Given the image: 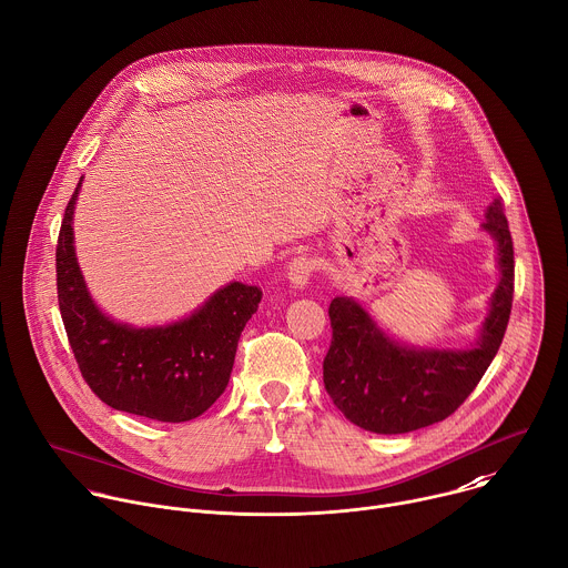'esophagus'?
<instances>
[{"instance_id":"34e87169","label":"esophagus","mask_w":568,"mask_h":568,"mask_svg":"<svg viewBox=\"0 0 568 568\" xmlns=\"http://www.w3.org/2000/svg\"><path fill=\"white\" fill-rule=\"evenodd\" d=\"M314 274V258L307 256V254H298L290 261V267H287V276L290 281L296 285V287H303Z\"/></svg>"}]
</instances>
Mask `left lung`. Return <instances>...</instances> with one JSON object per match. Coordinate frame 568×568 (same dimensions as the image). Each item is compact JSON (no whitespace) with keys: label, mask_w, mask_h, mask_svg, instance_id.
<instances>
[{"label":"left lung","mask_w":568,"mask_h":568,"mask_svg":"<svg viewBox=\"0 0 568 568\" xmlns=\"http://www.w3.org/2000/svg\"><path fill=\"white\" fill-rule=\"evenodd\" d=\"M484 230L499 252L501 281L490 298L481 338L470 349H413L388 338L352 298L329 303L332 341L323 358V384L334 406L358 428L402 435L444 422L477 388L495 358L513 307L515 256L504 203L497 199Z\"/></svg>","instance_id":"8db88e82"}]
</instances>
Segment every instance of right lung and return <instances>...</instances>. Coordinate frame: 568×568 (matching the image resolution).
Wrapping results in <instances>:
<instances>
[{"label":"right lung","mask_w":568,"mask_h":568,"mask_svg":"<svg viewBox=\"0 0 568 568\" xmlns=\"http://www.w3.org/2000/svg\"><path fill=\"white\" fill-rule=\"evenodd\" d=\"M67 205L58 250V301L82 379L106 406L155 422L203 415L227 388L241 332L263 292L230 283L196 314L166 327L109 321L91 301L73 250V205Z\"/></svg>","instance_id":"1"}]
</instances>
